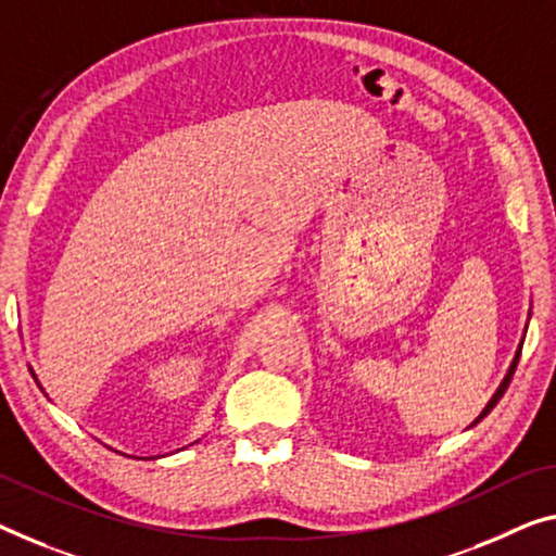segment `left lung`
Returning <instances> with one entry per match:
<instances>
[{
  "mask_svg": "<svg viewBox=\"0 0 556 556\" xmlns=\"http://www.w3.org/2000/svg\"><path fill=\"white\" fill-rule=\"evenodd\" d=\"M519 353H522V343H519V348H517V355H515V361H511V365H509V370H507V375H505V380H502V382H500V388H497V392H494V395H492V400H490V403H486V405H484V409H482V413H480V417H477V420H475L472 425H477V422H480V420H482V417H486V415H490V413H492V407L500 403V397H502V395H505V390L509 388V380H511V375H515V370H517V363H519Z\"/></svg>",
  "mask_w": 556,
  "mask_h": 556,
  "instance_id": "obj_1",
  "label": "left lung"
}]
</instances>
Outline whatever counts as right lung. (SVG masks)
<instances>
[{
    "instance_id": "right-lung-1",
    "label": "right lung",
    "mask_w": 556,
    "mask_h": 556,
    "mask_svg": "<svg viewBox=\"0 0 556 556\" xmlns=\"http://www.w3.org/2000/svg\"><path fill=\"white\" fill-rule=\"evenodd\" d=\"M31 375H34V370H31ZM34 380H37V375H34ZM41 388V386H39Z\"/></svg>"
}]
</instances>
